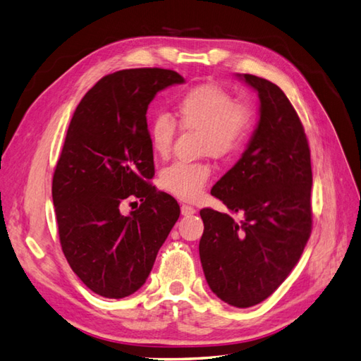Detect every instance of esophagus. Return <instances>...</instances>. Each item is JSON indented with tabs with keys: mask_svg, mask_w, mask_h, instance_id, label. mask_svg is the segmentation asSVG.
Wrapping results in <instances>:
<instances>
[{
	"mask_svg": "<svg viewBox=\"0 0 361 361\" xmlns=\"http://www.w3.org/2000/svg\"><path fill=\"white\" fill-rule=\"evenodd\" d=\"M197 211L192 206H188V204H181V215L184 216H189V215H194Z\"/></svg>",
	"mask_w": 361,
	"mask_h": 361,
	"instance_id": "esophagus-1",
	"label": "esophagus"
}]
</instances>
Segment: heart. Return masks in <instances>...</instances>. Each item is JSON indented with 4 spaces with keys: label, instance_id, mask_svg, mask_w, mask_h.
<instances>
[{
    "label": "heart",
    "instance_id": "b5f03b06",
    "mask_svg": "<svg viewBox=\"0 0 361 361\" xmlns=\"http://www.w3.org/2000/svg\"><path fill=\"white\" fill-rule=\"evenodd\" d=\"M181 128L201 133V154L215 158L235 155L246 145L255 123V111L247 102H235L229 90L216 85H198L177 99L175 104ZM177 123L167 114L155 115L149 123V141L157 155L171 152ZM211 178L206 163L175 161L160 173L161 188L184 201L197 200Z\"/></svg>",
    "mask_w": 361,
    "mask_h": 361
}]
</instances>
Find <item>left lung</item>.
<instances>
[{
  "instance_id": "left-lung-1",
  "label": "left lung",
  "mask_w": 361,
  "mask_h": 361,
  "mask_svg": "<svg viewBox=\"0 0 361 361\" xmlns=\"http://www.w3.org/2000/svg\"><path fill=\"white\" fill-rule=\"evenodd\" d=\"M258 92L259 120L238 163L211 194L232 214L201 209L200 259L214 294L235 307L272 295L303 254L312 231L311 150L284 92L255 75H238Z\"/></svg>"
}]
</instances>
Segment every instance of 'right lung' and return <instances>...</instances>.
<instances>
[{"instance_id":"add662e5","label":"right lung","mask_w":361,"mask_h":361,"mask_svg":"<svg viewBox=\"0 0 361 361\" xmlns=\"http://www.w3.org/2000/svg\"><path fill=\"white\" fill-rule=\"evenodd\" d=\"M160 67L106 75L82 97L56 163L52 198L67 263L95 294L124 298L152 271L180 216L173 197L149 183L155 175L146 112L157 92L181 85ZM138 197L129 216L119 206Z\"/></svg>"}]
</instances>
